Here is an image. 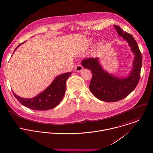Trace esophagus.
<instances>
[{"instance_id": "obj_1", "label": "esophagus", "mask_w": 153, "mask_h": 153, "mask_svg": "<svg viewBox=\"0 0 153 153\" xmlns=\"http://www.w3.org/2000/svg\"><path fill=\"white\" fill-rule=\"evenodd\" d=\"M83 67L81 64H78L75 67V71L77 72H80L83 70Z\"/></svg>"}]
</instances>
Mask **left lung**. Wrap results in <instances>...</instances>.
I'll return each instance as SVG.
<instances>
[{
	"instance_id": "left-lung-1",
	"label": "left lung",
	"mask_w": 153,
	"mask_h": 153,
	"mask_svg": "<svg viewBox=\"0 0 153 153\" xmlns=\"http://www.w3.org/2000/svg\"><path fill=\"white\" fill-rule=\"evenodd\" d=\"M114 27L118 35L128 42L135 56L132 68L128 77L119 78L109 74L103 69L97 57L85 59L82 61V65L92 71L91 92L99 100L108 102L120 100L134 90L140 80L142 66L141 53L134 37L119 26Z\"/></svg>"
}]
</instances>
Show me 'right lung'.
<instances>
[{
    "instance_id": "obj_1",
    "label": "right lung",
    "mask_w": 153,
    "mask_h": 153,
    "mask_svg": "<svg viewBox=\"0 0 153 153\" xmlns=\"http://www.w3.org/2000/svg\"><path fill=\"white\" fill-rule=\"evenodd\" d=\"M24 42L18 45L14 51ZM71 74V73L69 72L57 76L47 89L31 99L21 97L15 93L13 94L22 105L31 109L47 111L53 109L60 103L63 98L65 92L66 80Z\"/></svg>"
}]
</instances>
